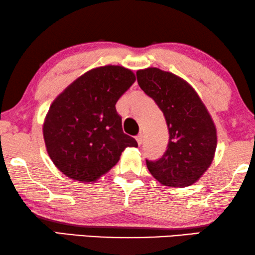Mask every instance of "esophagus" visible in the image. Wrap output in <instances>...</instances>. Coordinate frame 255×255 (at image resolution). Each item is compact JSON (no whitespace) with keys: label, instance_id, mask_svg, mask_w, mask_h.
Returning <instances> with one entry per match:
<instances>
[{"label":"esophagus","instance_id":"esophagus-1","mask_svg":"<svg viewBox=\"0 0 255 255\" xmlns=\"http://www.w3.org/2000/svg\"><path fill=\"white\" fill-rule=\"evenodd\" d=\"M135 140H136V142H137V144H139V145L142 144V141H143V136H142V134H139V135H137V136L135 137Z\"/></svg>","mask_w":255,"mask_h":255}]
</instances>
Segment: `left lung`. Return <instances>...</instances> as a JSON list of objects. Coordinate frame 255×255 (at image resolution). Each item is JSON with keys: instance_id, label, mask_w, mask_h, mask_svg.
Here are the masks:
<instances>
[{"instance_id": "8db88e82", "label": "left lung", "mask_w": 255, "mask_h": 255, "mask_svg": "<svg viewBox=\"0 0 255 255\" xmlns=\"http://www.w3.org/2000/svg\"><path fill=\"white\" fill-rule=\"evenodd\" d=\"M137 83L164 113L169 131L168 148L159 160H147L160 184L186 187L209 168L217 148V128L201 98L189 82L168 71H136Z\"/></svg>"}]
</instances>
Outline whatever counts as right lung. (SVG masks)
<instances>
[{"mask_svg":"<svg viewBox=\"0 0 255 255\" xmlns=\"http://www.w3.org/2000/svg\"><path fill=\"white\" fill-rule=\"evenodd\" d=\"M135 81L122 65H104L77 78L53 100L43 123L46 150L66 177L94 183L136 141L125 134L116 103Z\"/></svg>","mask_w":255,"mask_h":255,"instance_id":"obj_1","label":"right lung"}]
</instances>
